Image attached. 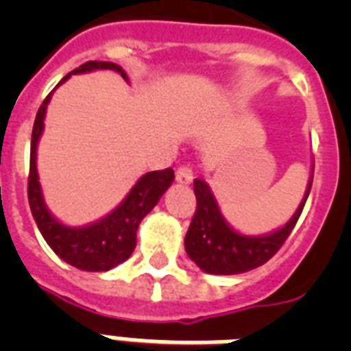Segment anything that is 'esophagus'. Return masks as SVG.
<instances>
[{"label": "esophagus", "instance_id": "1", "mask_svg": "<svg viewBox=\"0 0 351 351\" xmlns=\"http://www.w3.org/2000/svg\"><path fill=\"white\" fill-rule=\"evenodd\" d=\"M176 180L180 182V184H189L193 180V169L189 165H180L178 169H176Z\"/></svg>", "mask_w": 351, "mask_h": 351}]
</instances>
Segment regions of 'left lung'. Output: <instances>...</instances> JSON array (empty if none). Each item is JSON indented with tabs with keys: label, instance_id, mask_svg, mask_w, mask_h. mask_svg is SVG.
I'll use <instances>...</instances> for the list:
<instances>
[{
	"label": "left lung",
	"instance_id": "1",
	"mask_svg": "<svg viewBox=\"0 0 351 351\" xmlns=\"http://www.w3.org/2000/svg\"><path fill=\"white\" fill-rule=\"evenodd\" d=\"M311 182L313 175L304 200L300 202L299 209L284 228L266 237H244L226 224L208 184L200 178H195L193 187L197 197V209L184 240L187 255L191 256V261L202 271L213 275H234L266 264L282 247L289 233L293 231L304 209L306 198L310 195Z\"/></svg>",
	"mask_w": 351,
	"mask_h": 351
}]
</instances>
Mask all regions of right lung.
<instances>
[{"mask_svg": "<svg viewBox=\"0 0 351 351\" xmlns=\"http://www.w3.org/2000/svg\"><path fill=\"white\" fill-rule=\"evenodd\" d=\"M95 69H112V71H118L123 78H127L125 73L117 63L87 62L78 69H74L73 73H69L60 84H63L71 74L89 73ZM51 95L47 96L38 109L34 127H32L29 187H27L30 211L43 239L60 258L84 271H107L131 256L136 247L138 226L143 217L156 206L160 197L167 191V187L175 178V171L167 167V169L151 171L147 175H143L127 195L125 200L111 215H107L106 219H101L96 224L78 228V230L63 226L47 211L43 197H41L40 182H38V171H36V145L43 131V118H45V109L51 100Z\"/></svg>", "mask_w": 351, "mask_h": 351, "instance_id": "add662e5", "label": "right lung"}]
</instances>
